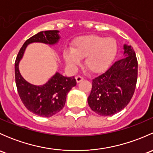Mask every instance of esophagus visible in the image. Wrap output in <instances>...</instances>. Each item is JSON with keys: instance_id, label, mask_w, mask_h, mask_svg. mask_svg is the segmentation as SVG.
<instances>
[{"instance_id": "34e87169", "label": "esophagus", "mask_w": 153, "mask_h": 153, "mask_svg": "<svg viewBox=\"0 0 153 153\" xmlns=\"http://www.w3.org/2000/svg\"><path fill=\"white\" fill-rule=\"evenodd\" d=\"M75 79H76V81H77V83H79V82H81V81H82L83 80H84V78H83L82 76H77V77H75Z\"/></svg>"}]
</instances>
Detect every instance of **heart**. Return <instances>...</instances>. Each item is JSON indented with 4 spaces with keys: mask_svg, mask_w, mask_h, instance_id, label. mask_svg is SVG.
<instances>
[{
    "mask_svg": "<svg viewBox=\"0 0 153 153\" xmlns=\"http://www.w3.org/2000/svg\"><path fill=\"white\" fill-rule=\"evenodd\" d=\"M118 51L115 39L99 35H87L78 38L71 51L64 52V58L70 67L78 65L84 60L86 69L92 73H101L109 67Z\"/></svg>",
    "mask_w": 153,
    "mask_h": 153,
    "instance_id": "b5f03b06",
    "label": "heart"
}]
</instances>
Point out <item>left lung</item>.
<instances>
[{"label":"left lung","mask_w":153,"mask_h":153,"mask_svg":"<svg viewBox=\"0 0 153 153\" xmlns=\"http://www.w3.org/2000/svg\"><path fill=\"white\" fill-rule=\"evenodd\" d=\"M126 58L115 61L104 73L92 80L88 104L101 116L115 115L127 106L135 92L138 61L131 46H124Z\"/></svg>","instance_id":"8db88e82"}]
</instances>
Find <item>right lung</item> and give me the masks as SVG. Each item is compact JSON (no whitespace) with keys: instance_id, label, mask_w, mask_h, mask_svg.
I'll list each match as a JSON object with an SVG mask.
<instances>
[{"instance_id":"obj_1","label":"right lung","mask_w":153,"mask_h":153,"mask_svg":"<svg viewBox=\"0 0 153 153\" xmlns=\"http://www.w3.org/2000/svg\"><path fill=\"white\" fill-rule=\"evenodd\" d=\"M59 38L58 30L38 32L26 41L15 60V84L20 98L29 111L41 117H51L64 108L67 93L76 85V80L75 77L68 78L57 72L47 84L35 86L29 84L21 76L18 64L28 44L33 42L55 44Z\"/></svg>"}]
</instances>
